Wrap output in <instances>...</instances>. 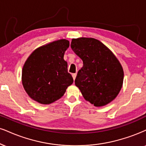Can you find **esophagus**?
I'll list each match as a JSON object with an SVG mask.
<instances>
[{"label": "esophagus", "mask_w": 146, "mask_h": 146, "mask_svg": "<svg viewBox=\"0 0 146 146\" xmlns=\"http://www.w3.org/2000/svg\"><path fill=\"white\" fill-rule=\"evenodd\" d=\"M72 77H73L74 80H75V78H76V73L72 74Z\"/></svg>", "instance_id": "34e87169"}]
</instances>
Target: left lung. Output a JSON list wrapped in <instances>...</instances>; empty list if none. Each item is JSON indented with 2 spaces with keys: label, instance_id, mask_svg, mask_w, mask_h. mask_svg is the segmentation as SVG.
Listing matches in <instances>:
<instances>
[{
  "label": "left lung",
  "instance_id": "left-lung-1",
  "mask_svg": "<svg viewBox=\"0 0 146 146\" xmlns=\"http://www.w3.org/2000/svg\"><path fill=\"white\" fill-rule=\"evenodd\" d=\"M71 48L83 62L75 84L84 100L96 107L112 102L121 90L124 78L123 67L114 54L93 38H73Z\"/></svg>",
  "mask_w": 146,
  "mask_h": 146
}]
</instances>
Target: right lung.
Returning a JSON list of instances; mask_svg holds the SVG:
<instances>
[{
	"label": "right lung",
	"instance_id": "obj_1",
	"mask_svg": "<svg viewBox=\"0 0 146 146\" xmlns=\"http://www.w3.org/2000/svg\"><path fill=\"white\" fill-rule=\"evenodd\" d=\"M69 41L60 39L36 48L23 66L21 82L29 97L40 104L60 99L73 83L64 53Z\"/></svg>",
	"mask_w": 146,
	"mask_h": 146
}]
</instances>
